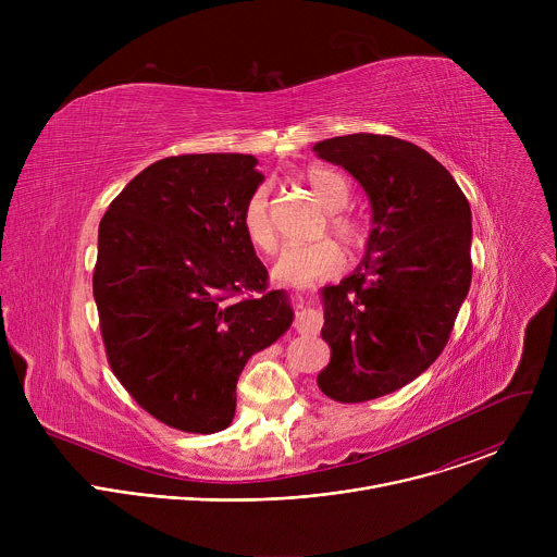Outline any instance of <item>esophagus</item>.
<instances>
[{
	"instance_id": "1",
	"label": "esophagus",
	"mask_w": 557,
	"mask_h": 557,
	"mask_svg": "<svg viewBox=\"0 0 557 557\" xmlns=\"http://www.w3.org/2000/svg\"><path fill=\"white\" fill-rule=\"evenodd\" d=\"M324 324V314L320 308H314L310 304L299 301L297 310H295V329L301 335H312L322 329Z\"/></svg>"
}]
</instances>
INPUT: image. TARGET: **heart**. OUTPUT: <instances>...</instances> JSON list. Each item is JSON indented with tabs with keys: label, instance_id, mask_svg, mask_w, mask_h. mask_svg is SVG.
Here are the masks:
<instances>
[{
	"label": "heart",
	"instance_id": "1",
	"mask_svg": "<svg viewBox=\"0 0 557 557\" xmlns=\"http://www.w3.org/2000/svg\"><path fill=\"white\" fill-rule=\"evenodd\" d=\"M304 183L312 191L326 211H329V226L339 237V240L357 251L366 245V226L352 218L342 213V209L348 205L350 187L346 178L329 168H308L304 172ZM243 228L247 240L260 249L262 253H271L277 247V233L271 215V202L264 187L256 189L245 209H243ZM346 267V253L344 249L324 237L312 245H290L286 247L277 262L273 264V277L280 284L306 288L312 284H320L324 280L335 277Z\"/></svg>",
	"mask_w": 557,
	"mask_h": 557
}]
</instances>
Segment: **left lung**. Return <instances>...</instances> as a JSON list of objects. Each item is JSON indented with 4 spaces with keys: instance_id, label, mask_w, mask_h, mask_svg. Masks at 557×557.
<instances>
[{
    "instance_id": "8db88e82",
    "label": "left lung",
    "mask_w": 557,
    "mask_h": 557,
    "mask_svg": "<svg viewBox=\"0 0 557 557\" xmlns=\"http://www.w3.org/2000/svg\"><path fill=\"white\" fill-rule=\"evenodd\" d=\"M312 151L344 168L370 202L359 267L322 288L331 363L317 376L342 404L389 394L443 352L471 284V209L451 174L419 145L348 134Z\"/></svg>"
}]
</instances>
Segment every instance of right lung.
<instances>
[{
	"label": "right lung",
	"instance_id": "obj_1",
	"mask_svg": "<svg viewBox=\"0 0 557 557\" xmlns=\"http://www.w3.org/2000/svg\"><path fill=\"white\" fill-rule=\"evenodd\" d=\"M251 153L163 158L112 200L99 224L95 301L112 372L170 428L231 425L251 355L293 324L284 290L243 228L264 176Z\"/></svg>",
	"mask_w": 557,
	"mask_h": 557
}]
</instances>
